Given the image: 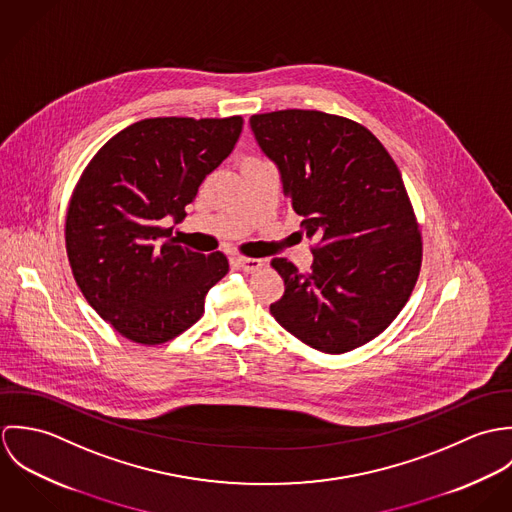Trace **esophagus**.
Here are the masks:
<instances>
[{"label":"esophagus","mask_w":512,"mask_h":512,"mask_svg":"<svg viewBox=\"0 0 512 512\" xmlns=\"http://www.w3.org/2000/svg\"><path fill=\"white\" fill-rule=\"evenodd\" d=\"M236 262H238V266H240L244 272H256V270H260V268L264 266L262 260H258V258H246V256H238Z\"/></svg>","instance_id":"esophagus-1"}]
</instances>
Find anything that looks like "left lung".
<instances>
[{
	"instance_id": "left-lung-1",
	"label": "left lung",
	"mask_w": 512,
	"mask_h": 512,
	"mask_svg": "<svg viewBox=\"0 0 512 512\" xmlns=\"http://www.w3.org/2000/svg\"><path fill=\"white\" fill-rule=\"evenodd\" d=\"M250 126L313 242L309 272L272 260L286 292L270 313L321 353L363 347L398 317L422 268V232L398 165L363 124L337 114L276 110Z\"/></svg>"
}]
</instances>
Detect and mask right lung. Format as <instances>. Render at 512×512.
<instances>
[{
    "label": "right lung",
    "instance_id": "obj_1",
    "mask_svg": "<svg viewBox=\"0 0 512 512\" xmlns=\"http://www.w3.org/2000/svg\"><path fill=\"white\" fill-rule=\"evenodd\" d=\"M242 124V116L146 118L84 167L67 211V256L86 301L122 337L161 345L203 317L228 260L181 246L165 224L187 215Z\"/></svg>",
    "mask_w": 512,
    "mask_h": 512
}]
</instances>
